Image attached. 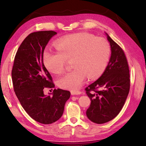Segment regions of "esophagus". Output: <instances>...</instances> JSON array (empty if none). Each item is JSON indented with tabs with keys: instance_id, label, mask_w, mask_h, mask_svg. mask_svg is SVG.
I'll return each instance as SVG.
<instances>
[{
	"instance_id": "34e87169",
	"label": "esophagus",
	"mask_w": 146,
	"mask_h": 146,
	"mask_svg": "<svg viewBox=\"0 0 146 146\" xmlns=\"http://www.w3.org/2000/svg\"><path fill=\"white\" fill-rule=\"evenodd\" d=\"M81 94H82V92L80 91H75V90H71V94L72 95H80Z\"/></svg>"
}]
</instances>
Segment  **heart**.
<instances>
[{
    "mask_svg": "<svg viewBox=\"0 0 146 146\" xmlns=\"http://www.w3.org/2000/svg\"><path fill=\"white\" fill-rule=\"evenodd\" d=\"M110 54L107 39L88 33H78L60 39L56 50L46 49L43 62L50 72L60 75L66 70L67 61H72L75 68L59 78L57 84L61 88L76 90L83 85L87 76L94 78L104 72Z\"/></svg>",
    "mask_w": 146,
    "mask_h": 146,
    "instance_id": "heart-1",
    "label": "heart"
}]
</instances>
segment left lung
I'll return each instance as SVG.
<instances>
[{"instance_id":"8db88e82","label":"left lung","mask_w":146,"mask_h":146,"mask_svg":"<svg viewBox=\"0 0 146 146\" xmlns=\"http://www.w3.org/2000/svg\"><path fill=\"white\" fill-rule=\"evenodd\" d=\"M111 48V56L104 73L85 88L91 100L86 116L101 124L114 119L124 105L130 90L128 62L123 49L106 34Z\"/></svg>"}]
</instances>
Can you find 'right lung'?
<instances>
[{
  "label": "right lung",
  "mask_w": 146,
  "mask_h": 146,
  "mask_svg": "<svg viewBox=\"0 0 146 146\" xmlns=\"http://www.w3.org/2000/svg\"><path fill=\"white\" fill-rule=\"evenodd\" d=\"M56 34L52 31L31 33L18 48L12 70L14 90L22 107L32 119L43 124L60 119L71 95L60 88L53 90L52 96L44 94V88H54L43 63V54L49 41Z\"/></svg>",
  "instance_id": "add662e5"
}]
</instances>
